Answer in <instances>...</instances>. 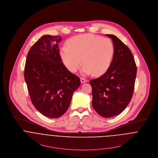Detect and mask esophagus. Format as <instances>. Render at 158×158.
Wrapping results in <instances>:
<instances>
[{
  "mask_svg": "<svg viewBox=\"0 0 158 158\" xmlns=\"http://www.w3.org/2000/svg\"><path fill=\"white\" fill-rule=\"evenodd\" d=\"M80 80H81V83H85L88 81V80H86V78H81Z\"/></svg>",
  "mask_w": 158,
  "mask_h": 158,
  "instance_id": "34e87169",
  "label": "esophagus"
}]
</instances>
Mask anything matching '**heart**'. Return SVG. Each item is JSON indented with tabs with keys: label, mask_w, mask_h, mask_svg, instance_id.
Returning a JSON list of instances; mask_svg holds the SVG:
<instances>
[{
	"label": "heart",
	"mask_w": 158,
	"mask_h": 158,
	"mask_svg": "<svg viewBox=\"0 0 158 158\" xmlns=\"http://www.w3.org/2000/svg\"><path fill=\"white\" fill-rule=\"evenodd\" d=\"M68 46L60 50V55L66 68L76 72L83 62V72L100 76L111 65L115 47L111 40L93 34H81L71 38ZM82 61H81V60Z\"/></svg>",
	"instance_id": "1"
}]
</instances>
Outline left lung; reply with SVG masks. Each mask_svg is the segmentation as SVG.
Listing matches in <instances>:
<instances>
[{
  "label": "left lung",
  "mask_w": 158,
  "mask_h": 158,
  "mask_svg": "<svg viewBox=\"0 0 158 158\" xmlns=\"http://www.w3.org/2000/svg\"><path fill=\"white\" fill-rule=\"evenodd\" d=\"M115 54L109 69L100 77L89 81L92 88L94 110L104 118L120 114L133 96L137 68L129 48L112 34Z\"/></svg>",
  "instance_id": "left-lung-1"
}]
</instances>
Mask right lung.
<instances>
[{
  "label": "right lung",
  "mask_w": 158,
  "mask_h": 158,
  "mask_svg": "<svg viewBox=\"0 0 158 158\" xmlns=\"http://www.w3.org/2000/svg\"><path fill=\"white\" fill-rule=\"evenodd\" d=\"M61 36L44 35L34 43L27 57L24 77L35 109L51 118L63 115L73 93L80 85L78 77L62 63L58 44Z\"/></svg>",
  "instance_id": "obj_1"
}]
</instances>
